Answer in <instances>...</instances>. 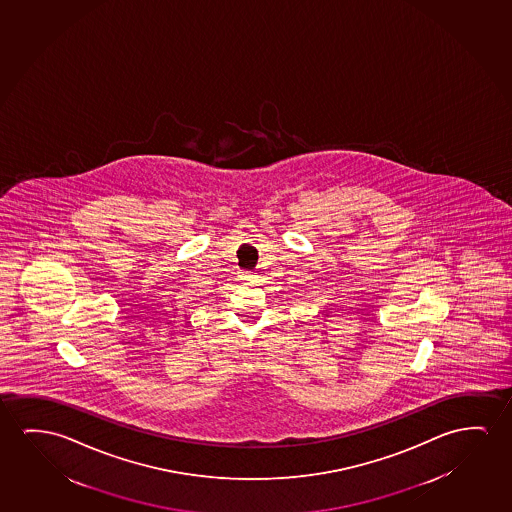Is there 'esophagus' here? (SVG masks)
I'll return each instance as SVG.
<instances>
[{
	"instance_id": "obj_1",
	"label": "esophagus",
	"mask_w": 512,
	"mask_h": 512,
	"mask_svg": "<svg viewBox=\"0 0 512 512\" xmlns=\"http://www.w3.org/2000/svg\"><path fill=\"white\" fill-rule=\"evenodd\" d=\"M243 280H246V282H253V275H250V273H245V275H243Z\"/></svg>"
}]
</instances>
